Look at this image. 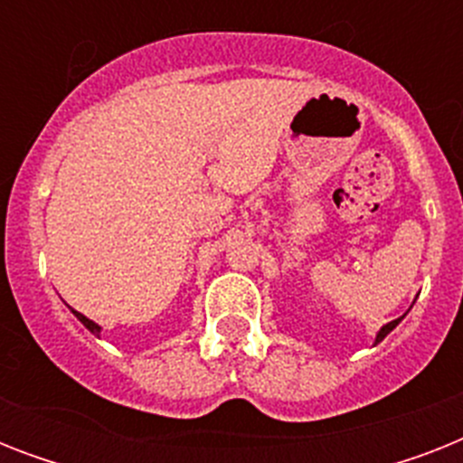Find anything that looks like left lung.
<instances>
[{
  "label": "left lung",
  "instance_id": "left-lung-1",
  "mask_svg": "<svg viewBox=\"0 0 463 463\" xmlns=\"http://www.w3.org/2000/svg\"><path fill=\"white\" fill-rule=\"evenodd\" d=\"M399 322H402V317H399V319H394V322H389V324H384V326H382V329H380V334H377V341H374V344H380L382 338L387 336L389 331L394 329V326H396V324H399Z\"/></svg>",
  "mask_w": 463,
  "mask_h": 463
}]
</instances>
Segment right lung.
<instances>
[{
	"label": "right lung",
	"instance_id": "right-lung-1",
	"mask_svg": "<svg viewBox=\"0 0 463 463\" xmlns=\"http://www.w3.org/2000/svg\"><path fill=\"white\" fill-rule=\"evenodd\" d=\"M71 312H74V315H76V319H79V322H81L83 326H86V329L90 331V334H96V336H98V334H100V326H98L96 322H90L89 317H83L81 312H76V309H71Z\"/></svg>",
	"mask_w": 463,
	"mask_h": 463
}]
</instances>
